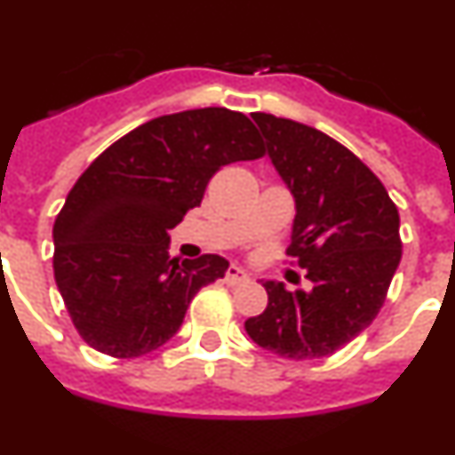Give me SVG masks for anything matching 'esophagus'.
Wrapping results in <instances>:
<instances>
[{
  "instance_id": "1",
  "label": "esophagus",
  "mask_w": 455,
  "mask_h": 455,
  "mask_svg": "<svg viewBox=\"0 0 455 455\" xmlns=\"http://www.w3.org/2000/svg\"><path fill=\"white\" fill-rule=\"evenodd\" d=\"M246 280H248V273L243 271V268L235 267V264H232V267L228 268V271H225V283L232 284V287H235V284L246 283Z\"/></svg>"
}]
</instances>
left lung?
Returning a JSON list of instances; mask_svg holds the SVG:
<instances>
[{
	"mask_svg": "<svg viewBox=\"0 0 455 455\" xmlns=\"http://www.w3.org/2000/svg\"><path fill=\"white\" fill-rule=\"evenodd\" d=\"M252 118L296 198L287 257L307 271L312 291L267 283V309L246 321V332L280 357L332 355L387 299L401 262L399 209L371 168L339 140L271 114Z\"/></svg>",
	"mask_w": 455,
	"mask_h": 455,
	"instance_id": "8db88e82",
	"label": "left lung"
}]
</instances>
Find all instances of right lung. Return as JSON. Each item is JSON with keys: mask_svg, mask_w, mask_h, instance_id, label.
I'll list each match as a JSON object with an SVG mask.
<instances>
[{"mask_svg": "<svg viewBox=\"0 0 455 455\" xmlns=\"http://www.w3.org/2000/svg\"><path fill=\"white\" fill-rule=\"evenodd\" d=\"M267 155L248 116L191 108L140 124L82 172L54 220V280L88 347L140 357L182 325L193 296L228 271L219 255H168V230L228 164Z\"/></svg>", "mask_w": 455, "mask_h": 455, "instance_id": "add662e5", "label": "right lung"}]
</instances>
